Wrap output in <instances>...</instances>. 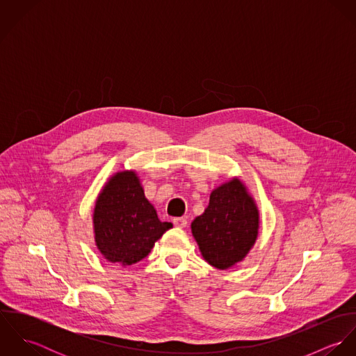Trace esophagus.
<instances>
[{"label": "esophagus", "mask_w": 356, "mask_h": 356, "mask_svg": "<svg viewBox=\"0 0 356 356\" xmlns=\"http://www.w3.org/2000/svg\"><path fill=\"white\" fill-rule=\"evenodd\" d=\"M172 223H174L177 227H186V226H188L186 218H174V219H172Z\"/></svg>", "instance_id": "obj_1"}]
</instances>
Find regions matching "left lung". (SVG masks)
<instances>
[{
  "label": "left lung",
  "instance_id": "1",
  "mask_svg": "<svg viewBox=\"0 0 356 356\" xmlns=\"http://www.w3.org/2000/svg\"><path fill=\"white\" fill-rule=\"evenodd\" d=\"M257 229V207L237 178L212 191L203 215L192 222V233L204 259L219 270L247 256L254 247Z\"/></svg>",
  "mask_w": 356,
  "mask_h": 356
}]
</instances>
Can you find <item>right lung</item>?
Returning a JSON list of instances; mask_svg holds the SVG:
<instances>
[{
    "instance_id": "1",
    "label": "right lung",
    "mask_w": 356,
    "mask_h": 356,
    "mask_svg": "<svg viewBox=\"0 0 356 356\" xmlns=\"http://www.w3.org/2000/svg\"><path fill=\"white\" fill-rule=\"evenodd\" d=\"M95 238L102 256L130 266L151 252L154 243L172 227L160 222L134 171L115 174L96 202Z\"/></svg>"
}]
</instances>
